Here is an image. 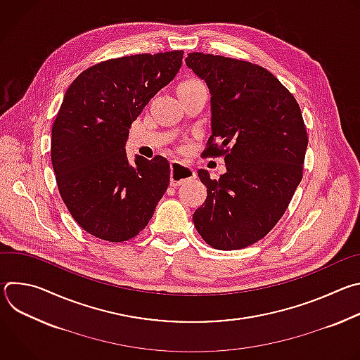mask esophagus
I'll return each instance as SVG.
<instances>
[{
	"instance_id": "34e87169",
	"label": "esophagus",
	"mask_w": 360,
	"mask_h": 360,
	"mask_svg": "<svg viewBox=\"0 0 360 360\" xmlns=\"http://www.w3.org/2000/svg\"><path fill=\"white\" fill-rule=\"evenodd\" d=\"M195 178V171L178 161L171 162V186H179L181 184Z\"/></svg>"
}]
</instances>
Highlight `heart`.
<instances>
[{
	"label": "heart",
	"mask_w": 360,
	"mask_h": 360,
	"mask_svg": "<svg viewBox=\"0 0 360 360\" xmlns=\"http://www.w3.org/2000/svg\"><path fill=\"white\" fill-rule=\"evenodd\" d=\"M199 84H202V82H200V81H198V79H195V78H189V79H185V81H182V82L179 84V86H178V88L193 86V85H199Z\"/></svg>",
	"instance_id": "b5f03b06"
}]
</instances>
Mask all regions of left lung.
<instances>
[{
  "instance_id": "obj_1",
  "label": "left lung",
  "mask_w": 360,
  "mask_h": 360,
  "mask_svg": "<svg viewBox=\"0 0 360 360\" xmlns=\"http://www.w3.org/2000/svg\"><path fill=\"white\" fill-rule=\"evenodd\" d=\"M211 92L212 135L202 157H225L226 172L211 179L192 219L202 239L219 250L261 240L278 224L302 181L307 146L299 104L264 67L191 53L185 60Z\"/></svg>"
}]
</instances>
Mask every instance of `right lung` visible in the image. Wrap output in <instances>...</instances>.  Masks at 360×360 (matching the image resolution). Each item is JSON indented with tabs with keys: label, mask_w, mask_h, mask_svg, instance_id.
Returning a JSON list of instances; mask_svg holds the SVG:
<instances>
[{
	"label": "right lung",
	"mask_w": 360,
	"mask_h": 360,
	"mask_svg": "<svg viewBox=\"0 0 360 360\" xmlns=\"http://www.w3.org/2000/svg\"><path fill=\"white\" fill-rule=\"evenodd\" d=\"M184 51L136 54L82 71L64 95L53 125L51 161L75 222L95 238L124 242L150 221L169 185L167 158H127L132 122L174 79Z\"/></svg>",
	"instance_id": "obj_1"
}]
</instances>
